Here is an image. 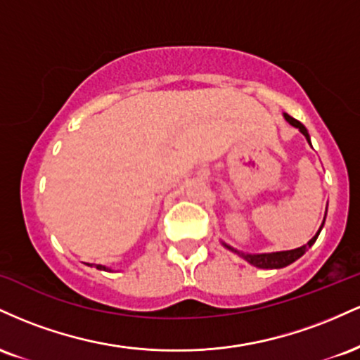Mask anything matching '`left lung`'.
Here are the masks:
<instances>
[{
  "instance_id": "8db88e82",
  "label": "left lung",
  "mask_w": 360,
  "mask_h": 360,
  "mask_svg": "<svg viewBox=\"0 0 360 360\" xmlns=\"http://www.w3.org/2000/svg\"><path fill=\"white\" fill-rule=\"evenodd\" d=\"M283 117H284V120H286V122L289 123V125H292L295 128H298L301 134L304 135V139L308 140L309 146H311V139H309V134H308L307 127H304L303 123H300L298 120H295L292 117H289L288 113H283ZM326 206H328V203H326ZM325 217H326V213H325ZM323 225H325V218H323V223H321V226H320V229H318V232L315 233V237H313L311 240H309V242L307 243V245L298 247V249H292V250L267 252V254H247V252H240V250L233 249L232 245H229V243H225V242H221V245L226 247V249H229V250L235 252V254H237V255H240V257L245 259L247 262L250 264V266L259 267V269H283V267H286V266H289V264L295 262V260H298V259L301 257V255H303L304 252H307V250L309 249V247H311L313 243L316 242L318 235H320L321 229H323Z\"/></svg>"
}]
</instances>
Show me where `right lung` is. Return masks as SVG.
<instances>
[{"label": "right lung", "instance_id": "right-lung-1", "mask_svg": "<svg viewBox=\"0 0 360 360\" xmlns=\"http://www.w3.org/2000/svg\"><path fill=\"white\" fill-rule=\"evenodd\" d=\"M88 266H89V264H88ZM96 267H98V269H100V271H110V272L113 271V269H110V267H106V266H101V264H98Z\"/></svg>", "mask_w": 360, "mask_h": 360}]
</instances>
